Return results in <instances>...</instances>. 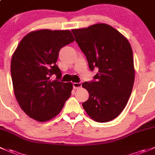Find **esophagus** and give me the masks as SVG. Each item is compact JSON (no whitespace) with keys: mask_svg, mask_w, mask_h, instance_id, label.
<instances>
[{"mask_svg":"<svg viewBox=\"0 0 155 155\" xmlns=\"http://www.w3.org/2000/svg\"><path fill=\"white\" fill-rule=\"evenodd\" d=\"M82 87V83H74L73 84V87H74V89H79L81 88V87Z\"/></svg>","mask_w":155,"mask_h":155,"instance_id":"obj_1","label":"esophagus"}]
</instances>
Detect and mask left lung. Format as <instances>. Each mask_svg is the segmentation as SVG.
I'll return each instance as SVG.
<instances>
[{
    "instance_id": "left-lung-1",
    "label": "left lung",
    "mask_w": 155,
    "mask_h": 155,
    "mask_svg": "<svg viewBox=\"0 0 155 155\" xmlns=\"http://www.w3.org/2000/svg\"><path fill=\"white\" fill-rule=\"evenodd\" d=\"M91 71L98 73L82 87L89 98L82 104L95 122H107L117 117L128 101L134 82L131 46L123 35L106 24L71 30Z\"/></svg>"
}]
</instances>
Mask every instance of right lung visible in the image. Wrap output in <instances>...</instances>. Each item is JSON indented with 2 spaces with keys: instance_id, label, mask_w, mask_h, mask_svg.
<instances>
[{
  "instance_id": "right-lung-1",
  "label": "right lung",
  "mask_w": 155,
  "mask_h": 155,
  "mask_svg": "<svg viewBox=\"0 0 155 155\" xmlns=\"http://www.w3.org/2000/svg\"><path fill=\"white\" fill-rule=\"evenodd\" d=\"M74 41L69 30H40L21 39L11 60L15 98L28 116L46 122L61 111L72 90L71 83L60 82L56 63L60 50ZM57 76L54 81L52 75Z\"/></svg>"
}]
</instances>
